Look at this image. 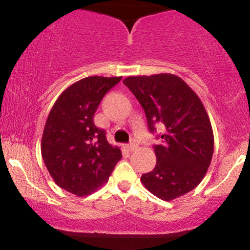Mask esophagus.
<instances>
[{
	"instance_id": "34e87169",
	"label": "esophagus",
	"mask_w": 250,
	"mask_h": 250,
	"mask_svg": "<svg viewBox=\"0 0 250 250\" xmlns=\"http://www.w3.org/2000/svg\"><path fill=\"white\" fill-rule=\"evenodd\" d=\"M125 148H127L129 151H134L135 149L137 148V143H136V142H131V143H129V145L125 146Z\"/></svg>"
}]
</instances>
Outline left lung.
<instances>
[{
	"mask_svg": "<svg viewBox=\"0 0 250 250\" xmlns=\"http://www.w3.org/2000/svg\"><path fill=\"white\" fill-rule=\"evenodd\" d=\"M142 105L150 133L165 128L154 145L156 166L142 174L145 187L165 201L189 193L205 177L214 153L207 111L189 85L173 74L129 76L123 81Z\"/></svg>",
	"mask_w": 250,
	"mask_h": 250,
	"instance_id": "8db88e82",
	"label": "left lung"
}]
</instances>
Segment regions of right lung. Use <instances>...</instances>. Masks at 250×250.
<instances>
[{"label":"right lung","instance_id":"1","mask_svg":"<svg viewBox=\"0 0 250 250\" xmlns=\"http://www.w3.org/2000/svg\"><path fill=\"white\" fill-rule=\"evenodd\" d=\"M121 79L80 80L63 91L48 115L41 142L43 161L56 185L77 196L104 185L122 157L120 148L108 143L105 131L94 125L103 96Z\"/></svg>","mask_w":250,"mask_h":250}]
</instances>
